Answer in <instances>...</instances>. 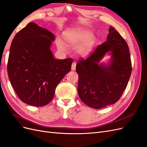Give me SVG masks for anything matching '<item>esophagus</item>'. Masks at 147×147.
<instances>
[{
	"instance_id": "esophagus-1",
	"label": "esophagus",
	"mask_w": 147,
	"mask_h": 147,
	"mask_svg": "<svg viewBox=\"0 0 147 147\" xmlns=\"http://www.w3.org/2000/svg\"><path fill=\"white\" fill-rule=\"evenodd\" d=\"M71 69H72V70L74 71L75 70V69H76V63L74 62L72 64V67H71Z\"/></svg>"
}]
</instances>
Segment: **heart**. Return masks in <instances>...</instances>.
I'll return each instance as SVG.
<instances>
[{
  "label": "heart",
  "instance_id": "obj_1",
  "mask_svg": "<svg viewBox=\"0 0 147 147\" xmlns=\"http://www.w3.org/2000/svg\"><path fill=\"white\" fill-rule=\"evenodd\" d=\"M91 33L90 31L80 28L72 29L68 32L64 34V38L65 43L68 45L77 48L86 42L84 45L78 49V53L83 54L86 53L91 47L92 43V38L91 37ZM57 47L61 51H65L67 47L65 44L61 39H57L56 41Z\"/></svg>",
  "mask_w": 147,
  "mask_h": 147
}]
</instances>
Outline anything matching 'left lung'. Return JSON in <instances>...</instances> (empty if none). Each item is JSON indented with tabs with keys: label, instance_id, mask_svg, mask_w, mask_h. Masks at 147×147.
<instances>
[{
	"label": "left lung",
	"instance_id": "obj_1",
	"mask_svg": "<svg viewBox=\"0 0 147 147\" xmlns=\"http://www.w3.org/2000/svg\"><path fill=\"white\" fill-rule=\"evenodd\" d=\"M107 54L111 56L108 63H100ZM131 71L127 44L110 26L106 42L87 59L80 60L76 65L80 98L86 105L95 109L116 103L127 85Z\"/></svg>",
	"mask_w": 147,
	"mask_h": 147
}]
</instances>
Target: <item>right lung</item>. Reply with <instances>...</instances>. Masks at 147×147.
<instances>
[{
  "mask_svg": "<svg viewBox=\"0 0 147 147\" xmlns=\"http://www.w3.org/2000/svg\"><path fill=\"white\" fill-rule=\"evenodd\" d=\"M55 35L30 23L11 42L7 64L8 78L19 98L32 106L50 103L57 84L69 72L73 59H56L50 50Z\"/></svg>",
  "mask_w": 147,
  "mask_h": 147,
  "instance_id": "obj_1",
  "label": "right lung"
}]
</instances>
